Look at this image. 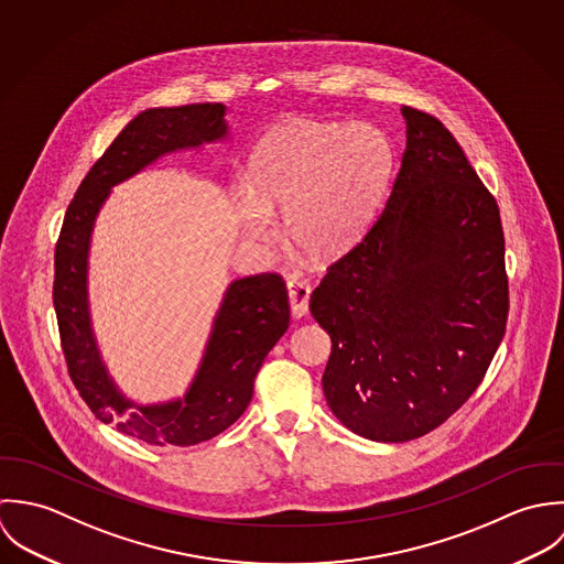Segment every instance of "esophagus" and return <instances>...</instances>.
<instances>
[{
	"mask_svg": "<svg viewBox=\"0 0 564 564\" xmlns=\"http://www.w3.org/2000/svg\"><path fill=\"white\" fill-rule=\"evenodd\" d=\"M288 294H290L292 314L296 318L305 316L310 312V294H312L310 283L305 279H301V276H290L288 279Z\"/></svg>",
	"mask_w": 564,
	"mask_h": 564,
	"instance_id": "esophagus-1",
	"label": "esophagus"
}]
</instances>
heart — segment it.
Returning <instances> with one entry per match:
<instances>
[{"instance_id":"heart-1","label":"heart","mask_w":564,"mask_h":564,"mask_svg":"<svg viewBox=\"0 0 564 564\" xmlns=\"http://www.w3.org/2000/svg\"><path fill=\"white\" fill-rule=\"evenodd\" d=\"M252 183L237 185L250 237L270 241V207H285L290 239L318 259L348 252L372 223L392 174V145L372 123L294 121L257 148Z\"/></svg>"}]
</instances>
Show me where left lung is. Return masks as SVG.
<instances>
[{
	"instance_id": "obj_1",
	"label": "left lung",
	"mask_w": 564,
	"mask_h": 564,
	"mask_svg": "<svg viewBox=\"0 0 564 564\" xmlns=\"http://www.w3.org/2000/svg\"><path fill=\"white\" fill-rule=\"evenodd\" d=\"M403 117L408 145L386 207L310 301L332 336L327 403L377 443L421 438L468 401L510 307L495 196L438 117L412 107Z\"/></svg>"
}]
</instances>
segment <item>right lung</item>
Masks as SVG:
<instances>
[{
    "instance_id": "right-lung-1",
    "label": "right lung",
    "mask_w": 564,
    "mask_h": 564,
    "mask_svg": "<svg viewBox=\"0 0 564 564\" xmlns=\"http://www.w3.org/2000/svg\"><path fill=\"white\" fill-rule=\"evenodd\" d=\"M226 107L187 105L137 115L105 150L67 207L54 250V310L69 377L102 421L154 447H192L230 427L252 399L254 377L288 332L290 303L276 272L237 279L226 290L200 370L183 401L131 410L109 379L89 323L87 254L96 216L111 187L165 152L226 134Z\"/></svg>"
}]
</instances>
